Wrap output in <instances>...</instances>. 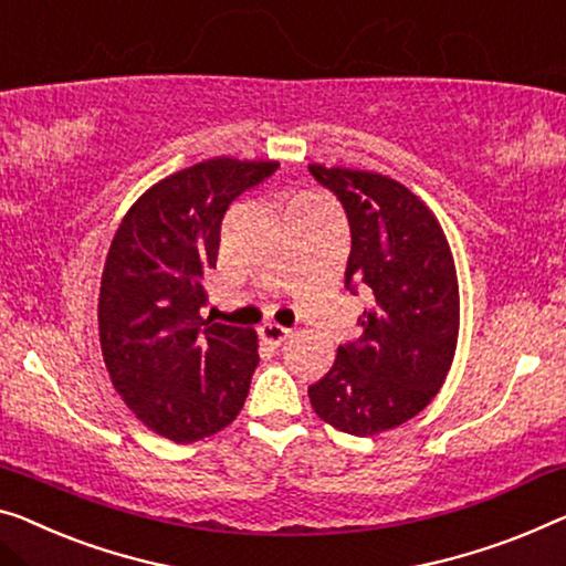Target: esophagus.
<instances>
[{"mask_svg": "<svg viewBox=\"0 0 566 566\" xmlns=\"http://www.w3.org/2000/svg\"><path fill=\"white\" fill-rule=\"evenodd\" d=\"M259 335H261V340L269 345H282L286 337L292 335V331H286V327L276 325V323H266L264 327H259Z\"/></svg>", "mask_w": 566, "mask_h": 566, "instance_id": "34e87169", "label": "esophagus"}]
</instances>
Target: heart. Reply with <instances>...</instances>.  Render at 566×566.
<instances>
[{
  "label": "heart",
  "instance_id": "heart-1",
  "mask_svg": "<svg viewBox=\"0 0 566 566\" xmlns=\"http://www.w3.org/2000/svg\"><path fill=\"white\" fill-rule=\"evenodd\" d=\"M300 198H305V196H300Z\"/></svg>",
  "mask_w": 566,
  "mask_h": 566
}]
</instances>
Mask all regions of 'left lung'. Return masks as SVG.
<instances>
[{
    "label": "left lung",
    "instance_id": "1",
    "mask_svg": "<svg viewBox=\"0 0 566 566\" xmlns=\"http://www.w3.org/2000/svg\"><path fill=\"white\" fill-rule=\"evenodd\" d=\"M350 223L345 284L370 307L364 335L340 345L315 386V415L345 434L376 437L417 417L442 389L460 333V284L450 241L424 200L389 175L310 165Z\"/></svg>",
    "mask_w": 566,
    "mask_h": 566
}]
</instances>
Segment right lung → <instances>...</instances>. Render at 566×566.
<instances>
[{
	"label": "right lung",
	"instance_id": "right-lung-1",
	"mask_svg": "<svg viewBox=\"0 0 566 566\" xmlns=\"http://www.w3.org/2000/svg\"><path fill=\"white\" fill-rule=\"evenodd\" d=\"M276 167L213 157L167 175L134 200L108 247L101 356L132 415L177 444L221 432L247 401L259 335L200 315L202 274L216 269L226 210Z\"/></svg>",
	"mask_w": 566,
	"mask_h": 566
}]
</instances>
